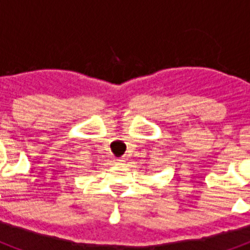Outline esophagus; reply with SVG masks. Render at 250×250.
Here are the masks:
<instances>
[{"mask_svg":"<svg viewBox=\"0 0 250 250\" xmlns=\"http://www.w3.org/2000/svg\"><path fill=\"white\" fill-rule=\"evenodd\" d=\"M116 161H118L119 164L124 165V164H125V161H126V160H125V158H119V159H116Z\"/></svg>","mask_w":250,"mask_h":250,"instance_id":"1","label":"esophagus"}]
</instances>
